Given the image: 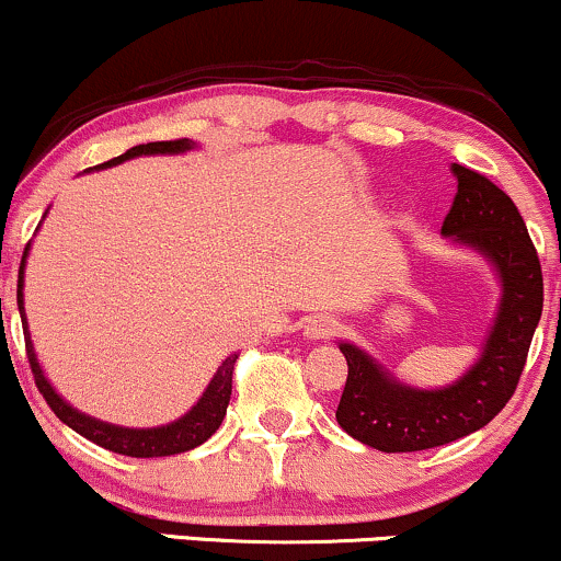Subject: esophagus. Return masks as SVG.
I'll list each match as a JSON object with an SVG mask.
<instances>
[{
  "mask_svg": "<svg viewBox=\"0 0 561 561\" xmlns=\"http://www.w3.org/2000/svg\"><path fill=\"white\" fill-rule=\"evenodd\" d=\"M340 330V321L334 319V317H313V319H308V324H306V334L311 340H327V337H332L334 332Z\"/></svg>",
  "mask_w": 561,
  "mask_h": 561,
  "instance_id": "obj_1",
  "label": "esophagus"
}]
</instances>
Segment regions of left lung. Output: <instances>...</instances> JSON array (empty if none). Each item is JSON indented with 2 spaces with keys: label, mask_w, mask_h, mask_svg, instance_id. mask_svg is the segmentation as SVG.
I'll return each instance as SVG.
<instances>
[{
  "label": "left lung",
  "mask_w": 561,
  "mask_h": 561,
  "mask_svg": "<svg viewBox=\"0 0 561 561\" xmlns=\"http://www.w3.org/2000/svg\"><path fill=\"white\" fill-rule=\"evenodd\" d=\"M454 176L440 231L491 259L504 289L499 317L480 362L443 390L405 388L356 345L340 343L347 379L334 416L347 435L385 454L446 446L485 427L517 390L543 311V274L517 205L478 171L454 163Z\"/></svg>",
  "instance_id": "obj_1"
}]
</instances>
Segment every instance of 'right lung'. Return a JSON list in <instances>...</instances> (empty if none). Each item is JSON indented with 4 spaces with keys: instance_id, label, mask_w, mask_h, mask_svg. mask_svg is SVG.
Listing matches in <instances>:
<instances>
[{
    "instance_id": "obj_1",
    "label": "right lung",
    "mask_w": 561,
    "mask_h": 561,
    "mask_svg": "<svg viewBox=\"0 0 561 561\" xmlns=\"http://www.w3.org/2000/svg\"><path fill=\"white\" fill-rule=\"evenodd\" d=\"M192 150L190 139H171V141H147V145H137L131 150H126L124 156L107 160V163L96 165V169H107V165H118L128 158L137 156H165V152H184ZM25 253H28V244H25ZM25 253L21 261V272H18V308H21L23 319V337H25V356H28L31 371H34V382L38 392L44 396L49 409L55 411V416L60 422H66L70 430L87 437V440L96 443V446L113 450V454L134 456V459H156V456H173L184 454V450L197 448L199 443L208 440L216 433L218 424L224 422L227 414L229 396H231V375H234L237 353L229 356L227 362L218 366V371L210 379V385L205 388L203 398H199L195 409L190 414H184L179 422L165 424V427H152V430H128V427H115V424L96 422L92 416L81 414L73 405H68L60 396L53 390V385L47 382L42 375V366L36 362L34 345L28 337V324H25V311H23V266H25Z\"/></svg>"
}]
</instances>
